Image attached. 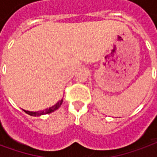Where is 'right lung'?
Listing matches in <instances>:
<instances>
[{"mask_svg": "<svg viewBox=\"0 0 157 157\" xmlns=\"http://www.w3.org/2000/svg\"><path fill=\"white\" fill-rule=\"evenodd\" d=\"M62 103H63V99L61 100H59L57 104L52 107H50L49 109H46L45 110H42V111H38V112H31V111H27V110H24L27 114H28L29 115H32V116H40V115H47V114H50L52 112L55 111L56 109H58L60 106H61Z\"/></svg>", "mask_w": 157, "mask_h": 157, "instance_id": "add662e5", "label": "right lung"}]
</instances>
